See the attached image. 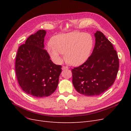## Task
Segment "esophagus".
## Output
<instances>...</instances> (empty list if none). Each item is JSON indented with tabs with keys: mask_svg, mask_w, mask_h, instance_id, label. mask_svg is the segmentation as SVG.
<instances>
[{
	"mask_svg": "<svg viewBox=\"0 0 131 131\" xmlns=\"http://www.w3.org/2000/svg\"><path fill=\"white\" fill-rule=\"evenodd\" d=\"M62 70H65V69H68V67H65V66H63L62 68Z\"/></svg>",
	"mask_w": 131,
	"mask_h": 131,
	"instance_id": "esophagus-1",
	"label": "esophagus"
}]
</instances>
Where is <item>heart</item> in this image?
Instances as JSON below:
<instances>
[{
    "label": "heart",
    "instance_id": "1",
    "mask_svg": "<svg viewBox=\"0 0 131 131\" xmlns=\"http://www.w3.org/2000/svg\"><path fill=\"white\" fill-rule=\"evenodd\" d=\"M51 43L52 46H48L46 49L55 62L61 63L62 55L66 53V60L69 64L79 66L90 57L93 41L88 33L74 31L55 35L51 39Z\"/></svg>",
    "mask_w": 131,
    "mask_h": 131
}]
</instances>
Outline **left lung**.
<instances>
[{"instance_id":"obj_1","label":"left lung","mask_w":131,"mask_h":131,"mask_svg":"<svg viewBox=\"0 0 131 131\" xmlns=\"http://www.w3.org/2000/svg\"><path fill=\"white\" fill-rule=\"evenodd\" d=\"M92 53L84 64L72 69L73 84L86 96H98L112 86L117 76L119 62L116 50L103 33H94Z\"/></svg>"}]
</instances>
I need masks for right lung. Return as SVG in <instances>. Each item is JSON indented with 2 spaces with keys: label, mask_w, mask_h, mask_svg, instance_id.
Wrapping results in <instances>:
<instances>
[{
  "label": "right lung",
  "mask_w": 131,
  "mask_h": 131,
  "mask_svg": "<svg viewBox=\"0 0 131 131\" xmlns=\"http://www.w3.org/2000/svg\"><path fill=\"white\" fill-rule=\"evenodd\" d=\"M46 31L39 30L19 47L15 62L18 84L26 93L35 97H48L56 90L61 66L54 64L44 49Z\"/></svg>",
  "instance_id": "right-lung-1"
}]
</instances>
